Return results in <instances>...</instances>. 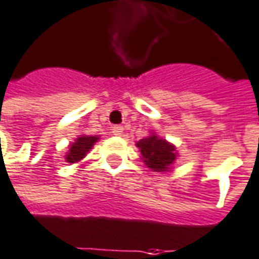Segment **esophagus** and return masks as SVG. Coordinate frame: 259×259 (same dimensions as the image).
Returning <instances> with one entry per match:
<instances>
[{
	"instance_id": "1",
	"label": "esophagus",
	"mask_w": 259,
	"mask_h": 259,
	"mask_svg": "<svg viewBox=\"0 0 259 259\" xmlns=\"http://www.w3.org/2000/svg\"><path fill=\"white\" fill-rule=\"evenodd\" d=\"M123 126H115V127H112V133L115 135V136H123Z\"/></svg>"
}]
</instances>
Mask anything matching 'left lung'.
<instances>
[{
  "mask_svg": "<svg viewBox=\"0 0 259 259\" xmlns=\"http://www.w3.org/2000/svg\"><path fill=\"white\" fill-rule=\"evenodd\" d=\"M136 147L142 154L144 164L157 173L173 170L171 166L179 157L176 146L167 142L166 139L157 136L154 132H152L149 136H146L142 140H139Z\"/></svg>",
  "mask_w": 259,
  "mask_h": 259,
  "instance_id": "obj_1",
  "label": "left lung"
}]
</instances>
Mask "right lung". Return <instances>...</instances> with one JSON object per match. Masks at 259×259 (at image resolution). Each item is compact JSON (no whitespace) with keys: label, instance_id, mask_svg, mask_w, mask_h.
Here are the masks:
<instances>
[{"label":"right lung","instance_id":"obj_1","mask_svg":"<svg viewBox=\"0 0 259 259\" xmlns=\"http://www.w3.org/2000/svg\"><path fill=\"white\" fill-rule=\"evenodd\" d=\"M99 136H88V135H79L73 143L68 146V152L65 154L66 163H79L85 159V156L93 149L95 143L99 140Z\"/></svg>","mask_w":259,"mask_h":259}]
</instances>
